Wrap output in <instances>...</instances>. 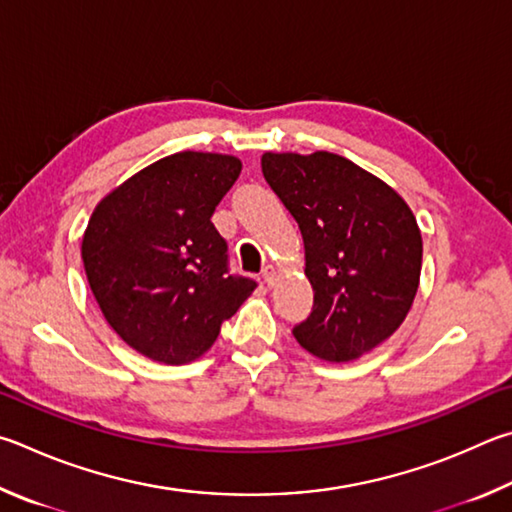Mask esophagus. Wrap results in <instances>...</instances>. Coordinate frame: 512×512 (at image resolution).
Masks as SVG:
<instances>
[{"mask_svg": "<svg viewBox=\"0 0 512 512\" xmlns=\"http://www.w3.org/2000/svg\"><path fill=\"white\" fill-rule=\"evenodd\" d=\"M263 281L267 285H274V281H276V267L274 265H265L263 267Z\"/></svg>", "mask_w": 512, "mask_h": 512, "instance_id": "obj_1", "label": "esophagus"}]
</instances>
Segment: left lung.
Returning a JSON list of instances; mask_svg holds the SVG:
<instances>
[{
    "instance_id": "1",
    "label": "left lung",
    "mask_w": 512,
    "mask_h": 512,
    "mask_svg": "<svg viewBox=\"0 0 512 512\" xmlns=\"http://www.w3.org/2000/svg\"><path fill=\"white\" fill-rule=\"evenodd\" d=\"M263 175L299 222L315 290L297 342L319 360L351 362L389 339L414 303L423 238L407 202L333 152H265Z\"/></svg>"
}]
</instances>
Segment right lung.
<instances>
[{
    "mask_svg": "<svg viewBox=\"0 0 512 512\" xmlns=\"http://www.w3.org/2000/svg\"><path fill=\"white\" fill-rule=\"evenodd\" d=\"M240 168L231 155L175 152L116 186L87 222L80 254L98 308L150 360H197L256 288L229 272L211 222Z\"/></svg>",
    "mask_w": 512,
    "mask_h": 512,
    "instance_id": "1",
    "label": "right lung"
}]
</instances>
